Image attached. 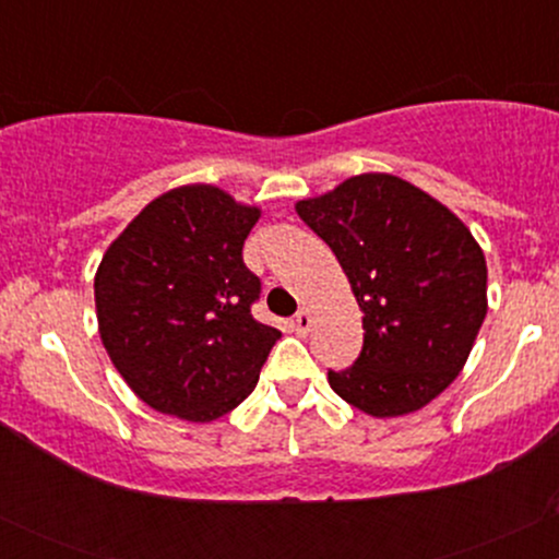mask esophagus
Wrapping results in <instances>:
<instances>
[{
  "instance_id": "obj_1",
  "label": "esophagus",
  "mask_w": 559,
  "mask_h": 559,
  "mask_svg": "<svg viewBox=\"0 0 559 559\" xmlns=\"http://www.w3.org/2000/svg\"><path fill=\"white\" fill-rule=\"evenodd\" d=\"M310 323H312V318H310V312H307V310H301V312H297V316H294V331H297L299 336H305V333L310 331Z\"/></svg>"
}]
</instances>
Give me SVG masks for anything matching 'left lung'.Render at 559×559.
<instances>
[{
	"label": "left lung",
	"instance_id": "1",
	"mask_svg": "<svg viewBox=\"0 0 559 559\" xmlns=\"http://www.w3.org/2000/svg\"><path fill=\"white\" fill-rule=\"evenodd\" d=\"M362 310V352L331 389L373 418L418 413L460 370L484 323V249L439 199L391 173H362L299 199Z\"/></svg>",
	"mask_w": 559,
	"mask_h": 559
}]
</instances>
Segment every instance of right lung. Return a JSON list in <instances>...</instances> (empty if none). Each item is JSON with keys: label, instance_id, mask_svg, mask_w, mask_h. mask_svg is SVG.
<instances>
[{"label": "right lung", "instance_id": "1", "mask_svg": "<svg viewBox=\"0 0 559 559\" xmlns=\"http://www.w3.org/2000/svg\"><path fill=\"white\" fill-rule=\"evenodd\" d=\"M260 215L217 186H178L152 199L96 267L102 344L157 413L210 423L258 386L281 336L249 310L260 278L241 249Z\"/></svg>", "mask_w": 559, "mask_h": 559}]
</instances>
